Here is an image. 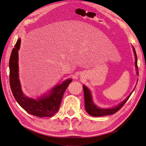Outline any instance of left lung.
<instances>
[{
    "label": "left lung",
    "instance_id": "8db88e82",
    "mask_svg": "<svg viewBox=\"0 0 146 146\" xmlns=\"http://www.w3.org/2000/svg\"><path fill=\"white\" fill-rule=\"evenodd\" d=\"M132 47H133V51L135 56V66L137 70V74L139 76V72H138V67H137V57L136 52L134 49V47L133 46H132ZM83 92H84V99H85V110L90 115L93 116V117H102L105 115H112L115 113H116L122 108V106L126 103L128 98L130 97V96H131V95L133 92L134 90L135 89L134 88V90L132 91V92L129 95V96L125 99V100H124L122 102H121L117 106L111 108H101L97 106L94 102L92 96V94L90 90L85 85L83 86Z\"/></svg>",
    "mask_w": 146,
    "mask_h": 146
}]
</instances>
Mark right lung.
Listing matches in <instances>:
<instances>
[{
  "label": "right lung",
  "mask_w": 146,
  "mask_h": 146,
  "mask_svg": "<svg viewBox=\"0 0 146 146\" xmlns=\"http://www.w3.org/2000/svg\"><path fill=\"white\" fill-rule=\"evenodd\" d=\"M21 41V38L18 39L9 60V80L12 92L18 104L29 113L40 118L51 117L59 110L64 92L72 79H67L61 84L56 85L48 94H44L37 99L25 96L22 90L19 78L18 51Z\"/></svg>",
  "instance_id": "right-lung-1"
}]
</instances>
